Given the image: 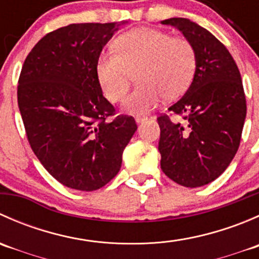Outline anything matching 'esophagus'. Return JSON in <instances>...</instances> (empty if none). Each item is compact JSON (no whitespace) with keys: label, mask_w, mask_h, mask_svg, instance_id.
I'll return each instance as SVG.
<instances>
[{"label":"esophagus","mask_w":259,"mask_h":259,"mask_svg":"<svg viewBox=\"0 0 259 259\" xmlns=\"http://www.w3.org/2000/svg\"><path fill=\"white\" fill-rule=\"evenodd\" d=\"M145 120H148V117H145V116H137V117H135V121H137V124L144 122Z\"/></svg>","instance_id":"esophagus-1"}]
</instances>
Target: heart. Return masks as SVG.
<instances>
[{"label": "heart", "mask_w": 259, "mask_h": 259, "mask_svg": "<svg viewBox=\"0 0 259 259\" xmlns=\"http://www.w3.org/2000/svg\"><path fill=\"white\" fill-rule=\"evenodd\" d=\"M113 51L101 52L95 64L99 86L109 101L116 103L127 91L135 72L137 88L122 103L124 111L146 114L161 96L173 99L192 82L197 56L192 44L170 37L164 31L139 27L121 33Z\"/></svg>", "instance_id": "1"}]
</instances>
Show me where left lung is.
Here are the masks:
<instances>
[{
	"mask_svg": "<svg viewBox=\"0 0 259 259\" xmlns=\"http://www.w3.org/2000/svg\"><path fill=\"white\" fill-rule=\"evenodd\" d=\"M161 23L192 44L197 67L187 93L168 109L184 121L158 117L160 166L183 187H202L218 178L238 150L247 114L241 74L226 46L204 27L182 17Z\"/></svg>",
	"mask_w": 259,
	"mask_h": 259,
	"instance_id": "8db88e82",
	"label": "left lung"
}]
</instances>
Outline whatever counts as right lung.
<instances>
[{"label": "right lung", "mask_w": 259, "mask_h": 259, "mask_svg": "<svg viewBox=\"0 0 259 259\" xmlns=\"http://www.w3.org/2000/svg\"><path fill=\"white\" fill-rule=\"evenodd\" d=\"M125 22L71 23L44 36L23 62L17 101L28 143L44 168L65 187L93 192L121 168L134 117H106L95 64Z\"/></svg>", "instance_id": "add662e5"}]
</instances>
